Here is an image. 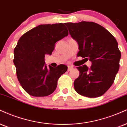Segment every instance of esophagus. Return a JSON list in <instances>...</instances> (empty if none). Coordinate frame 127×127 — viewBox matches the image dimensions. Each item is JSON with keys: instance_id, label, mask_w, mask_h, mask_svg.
I'll list each match as a JSON object with an SVG mask.
<instances>
[{"instance_id": "34e87169", "label": "esophagus", "mask_w": 127, "mask_h": 127, "mask_svg": "<svg viewBox=\"0 0 127 127\" xmlns=\"http://www.w3.org/2000/svg\"><path fill=\"white\" fill-rule=\"evenodd\" d=\"M67 67H68V68H67L68 71H70V70L73 69V67L71 66V65H68Z\"/></svg>"}]
</instances>
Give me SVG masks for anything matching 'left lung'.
<instances>
[{
	"label": "left lung",
	"mask_w": 127,
	"mask_h": 127,
	"mask_svg": "<svg viewBox=\"0 0 127 127\" xmlns=\"http://www.w3.org/2000/svg\"><path fill=\"white\" fill-rule=\"evenodd\" d=\"M73 39L77 41V56L92 62L77 67L80 74L74 82L75 91L81 95L96 97L112 86L120 68L121 54L114 36L96 23L82 21L65 23Z\"/></svg>",
	"instance_id": "1"
}]
</instances>
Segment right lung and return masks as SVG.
<instances>
[{"label":"right lung","instance_id":"right-lung-1","mask_svg":"<svg viewBox=\"0 0 127 127\" xmlns=\"http://www.w3.org/2000/svg\"><path fill=\"white\" fill-rule=\"evenodd\" d=\"M68 33L65 24H45L36 26L19 38L14 49L13 63L18 81L29 95L47 96L56 90L58 80L67 71V66L48 67L44 57L50 56L56 42Z\"/></svg>","mask_w":127,"mask_h":127}]
</instances>
